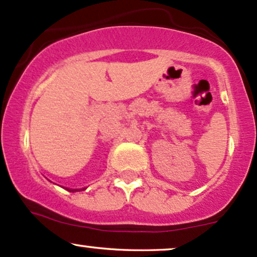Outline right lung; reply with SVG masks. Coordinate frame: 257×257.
Listing matches in <instances>:
<instances>
[{"label": "right lung", "mask_w": 257, "mask_h": 257, "mask_svg": "<svg viewBox=\"0 0 257 257\" xmlns=\"http://www.w3.org/2000/svg\"><path fill=\"white\" fill-rule=\"evenodd\" d=\"M73 191H74V190H73Z\"/></svg>", "instance_id": "1"}]
</instances>
